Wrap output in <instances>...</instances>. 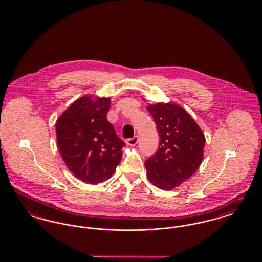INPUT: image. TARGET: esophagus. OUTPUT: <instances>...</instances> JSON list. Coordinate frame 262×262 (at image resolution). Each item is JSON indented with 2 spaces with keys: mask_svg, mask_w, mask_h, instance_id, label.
<instances>
[{
  "mask_svg": "<svg viewBox=\"0 0 262 262\" xmlns=\"http://www.w3.org/2000/svg\"><path fill=\"white\" fill-rule=\"evenodd\" d=\"M137 142H138V137H137V136H135L133 138H127V139L125 140V143L128 144V145H132V146L136 145Z\"/></svg>",
  "mask_w": 262,
  "mask_h": 262,
  "instance_id": "1",
  "label": "esophagus"
}]
</instances>
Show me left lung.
<instances>
[{"label": "left lung", "instance_id": "1", "mask_svg": "<svg viewBox=\"0 0 262 262\" xmlns=\"http://www.w3.org/2000/svg\"><path fill=\"white\" fill-rule=\"evenodd\" d=\"M146 109L160 137L158 150L144 163L147 177L154 186L171 190L199 169L205 137L189 114L177 104H150Z\"/></svg>", "mask_w": 262, "mask_h": 262}]
</instances>
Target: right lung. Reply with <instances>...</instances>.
<instances>
[{"label": "right lung", "instance_id": "obj_1", "mask_svg": "<svg viewBox=\"0 0 262 262\" xmlns=\"http://www.w3.org/2000/svg\"><path fill=\"white\" fill-rule=\"evenodd\" d=\"M110 98L75 100L56 123L57 143L63 162L75 177L96 185L112 177L125 142L107 120Z\"/></svg>", "mask_w": 262, "mask_h": 262}]
</instances>
